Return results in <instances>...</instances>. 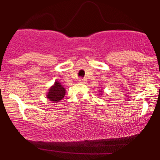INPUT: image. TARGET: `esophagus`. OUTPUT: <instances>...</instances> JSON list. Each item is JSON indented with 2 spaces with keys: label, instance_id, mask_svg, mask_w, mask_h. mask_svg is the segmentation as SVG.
<instances>
[{
  "label": "esophagus",
  "instance_id": "esophagus-1",
  "mask_svg": "<svg viewBox=\"0 0 160 160\" xmlns=\"http://www.w3.org/2000/svg\"><path fill=\"white\" fill-rule=\"evenodd\" d=\"M79 82H80V83H85L86 82V80L85 79H82V78H80V79H79Z\"/></svg>",
  "mask_w": 160,
  "mask_h": 160
}]
</instances>
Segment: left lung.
<instances>
[{"instance_id": "obj_1", "label": "left lung", "mask_w": 160, "mask_h": 160, "mask_svg": "<svg viewBox=\"0 0 160 160\" xmlns=\"http://www.w3.org/2000/svg\"><path fill=\"white\" fill-rule=\"evenodd\" d=\"M98 92H99V95H102V93L104 92V89H99Z\"/></svg>"}]
</instances>
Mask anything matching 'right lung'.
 I'll use <instances>...</instances> for the list:
<instances>
[{
	"mask_svg": "<svg viewBox=\"0 0 160 160\" xmlns=\"http://www.w3.org/2000/svg\"><path fill=\"white\" fill-rule=\"evenodd\" d=\"M65 87L62 85L61 82L56 80L47 92V98L53 103H57L65 97Z\"/></svg>",
	"mask_w": 160,
	"mask_h": 160,
	"instance_id": "1",
	"label": "right lung"
}]
</instances>
